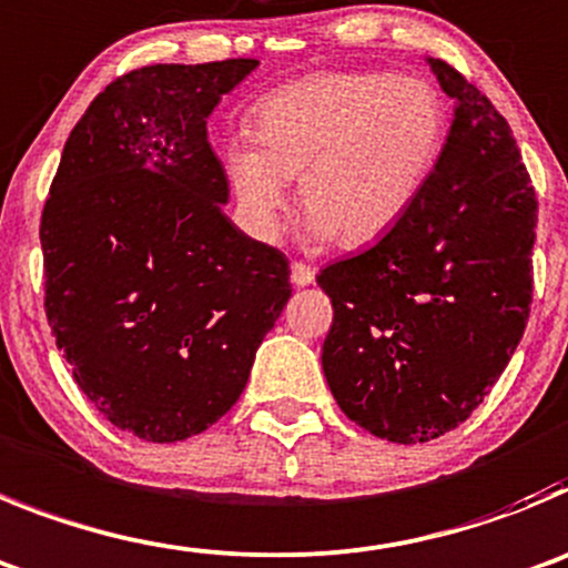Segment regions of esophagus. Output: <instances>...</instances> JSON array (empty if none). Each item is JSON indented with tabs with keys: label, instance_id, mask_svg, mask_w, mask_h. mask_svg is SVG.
<instances>
[{
	"label": "esophagus",
	"instance_id": "1",
	"mask_svg": "<svg viewBox=\"0 0 568 568\" xmlns=\"http://www.w3.org/2000/svg\"><path fill=\"white\" fill-rule=\"evenodd\" d=\"M290 278H293L295 287H310L312 281H315V270H312L310 264L293 262V267H290Z\"/></svg>",
	"mask_w": 568,
	"mask_h": 568
}]
</instances>
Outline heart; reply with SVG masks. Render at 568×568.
Listing matches in <instances>:
<instances>
[{
  "instance_id": "obj_1",
  "label": "heart",
  "mask_w": 568,
  "mask_h": 568,
  "mask_svg": "<svg viewBox=\"0 0 568 568\" xmlns=\"http://www.w3.org/2000/svg\"><path fill=\"white\" fill-rule=\"evenodd\" d=\"M256 143L227 145L244 225L275 239L298 180L304 233L361 247L386 236L428 189L447 138V106L428 81L386 72H321L270 92Z\"/></svg>"
}]
</instances>
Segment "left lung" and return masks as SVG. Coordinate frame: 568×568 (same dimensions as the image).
Listing matches in <instances>:
<instances>
[{
	"label": "left lung",
	"instance_id": "obj_1",
	"mask_svg": "<svg viewBox=\"0 0 568 568\" xmlns=\"http://www.w3.org/2000/svg\"><path fill=\"white\" fill-rule=\"evenodd\" d=\"M428 64L456 101L428 189L374 247L318 275L335 310L321 352L332 397L399 445L485 403L532 304L538 200L513 129L462 72Z\"/></svg>",
	"mask_w": 568,
	"mask_h": 568
}]
</instances>
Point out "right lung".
Masks as SVG:
<instances>
[{
  "label": "right lung",
  "mask_w": 568,
  "mask_h": 568,
  "mask_svg": "<svg viewBox=\"0 0 568 568\" xmlns=\"http://www.w3.org/2000/svg\"><path fill=\"white\" fill-rule=\"evenodd\" d=\"M256 59L140 67L70 132L41 213L44 310L78 388L114 428L180 442L244 392L293 295L281 250L225 216L207 143Z\"/></svg>",
  "instance_id": "right-lung-1"
}]
</instances>
